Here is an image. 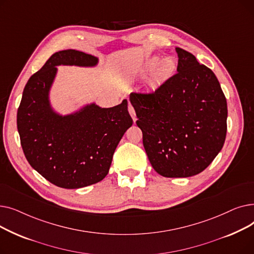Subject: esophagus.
Returning <instances> with one entry per match:
<instances>
[{
  "label": "esophagus",
  "instance_id": "34e87169",
  "mask_svg": "<svg viewBox=\"0 0 254 254\" xmlns=\"http://www.w3.org/2000/svg\"><path fill=\"white\" fill-rule=\"evenodd\" d=\"M128 112L132 118V120H134V123L137 120V117H136V112H135V109L134 107H132L130 104H128Z\"/></svg>",
  "mask_w": 254,
  "mask_h": 254
}]
</instances>
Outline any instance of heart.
<instances>
[{
	"mask_svg": "<svg viewBox=\"0 0 254 254\" xmlns=\"http://www.w3.org/2000/svg\"><path fill=\"white\" fill-rule=\"evenodd\" d=\"M154 67L156 69L150 78V84L155 86L164 83L174 75L177 69V62L172 57L165 58L162 61L158 57H153L146 64V69L152 70Z\"/></svg>",
	"mask_w": 254,
	"mask_h": 254,
	"instance_id": "heart-1",
	"label": "heart"
}]
</instances>
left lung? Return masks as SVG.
<instances>
[{
	"instance_id": "1",
	"label": "left lung",
	"mask_w": 254,
	"mask_h": 254,
	"mask_svg": "<svg viewBox=\"0 0 254 254\" xmlns=\"http://www.w3.org/2000/svg\"><path fill=\"white\" fill-rule=\"evenodd\" d=\"M177 74L152 92H131L130 104L153 169L168 178L203 172L221 150L228 105L215 74L176 47Z\"/></svg>"
}]
</instances>
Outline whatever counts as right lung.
Listing matches in <instances>:
<instances>
[{"label":"right lung","instance_id":"right-lung-1","mask_svg":"<svg viewBox=\"0 0 254 254\" xmlns=\"http://www.w3.org/2000/svg\"><path fill=\"white\" fill-rule=\"evenodd\" d=\"M99 59L74 49L52 55L25 84L17 110V129L29 164L59 188L75 190L102 181L125 132L132 125L127 100L111 108L95 103L61 115L49 92L58 65L95 66Z\"/></svg>","mask_w":254,"mask_h":254}]
</instances>
